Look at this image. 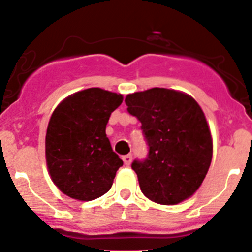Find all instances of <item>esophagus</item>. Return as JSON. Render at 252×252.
Instances as JSON below:
<instances>
[{
	"mask_svg": "<svg viewBox=\"0 0 252 252\" xmlns=\"http://www.w3.org/2000/svg\"><path fill=\"white\" fill-rule=\"evenodd\" d=\"M123 161H124V164H126V166H129L130 165V163H131V154H126V155H124L123 158Z\"/></svg>",
	"mask_w": 252,
	"mask_h": 252,
	"instance_id": "esophagus-1",
	"label": "esophagus"
}]
</instances>
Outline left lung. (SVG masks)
Instances as JSON below:
<instances>
[{"label": "left lung", "mask_w": 252, "mask_h": 252, "mask_svg": "<svg viewBox=\"0 0 252 252\" xmlns=\"http://www.w3.org/2000/svg\"><path fill=\"white\" fill-rule=\"evenodd\" d=\"M128 112L142 123L148 155L131 163L140 190L154 203L174 205L191 196L213 158L204 112L182 92L152 88L128 94Z\"/></svg>", "instance_id": "obj_1"}]
</instances>
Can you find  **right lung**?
Returning a JSON list of instances; mask_svg holds the SVG:
<instances>
[{
    "mask_svg": "<svg viewBox=\"0 0 252 252\" xmlns=\"http://www.w3.org/2000/svg\"><path fill=\"white\" fill-rule=\"evenodd\" d=\"M122 102L121 94L88 88L65 98L52 114L47 166L53 183L69 197L91 201L112 188L123 160L113 152L105 126Z\"/></svg>",
    "mask_w": 252,
    "mask_h": 252,
    "instance_id": "1",
    "label": "right lung"
}]
</instances>
